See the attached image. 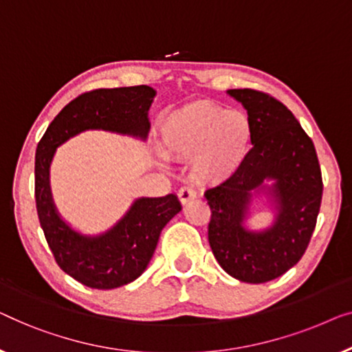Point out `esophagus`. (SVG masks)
I'll return each instance as SVG.
<instances>
[{
  "label": "esophagus",
  "mask_w": 352,
  "mask_h": 352,
  "mask_svg": "<svg viewBox=\"0 0 352 352\" xmlns=\"http://www.w3.org/2000/svg\"><path fill=\"white\" fill-rule=\"evenodd\" d=\"M196 191L191 186H183L178 190V199H180L182 204H188L190 201L196 199Z\"/></svg>",
  "instance_id": "esophagus-1"
}]
</instances>
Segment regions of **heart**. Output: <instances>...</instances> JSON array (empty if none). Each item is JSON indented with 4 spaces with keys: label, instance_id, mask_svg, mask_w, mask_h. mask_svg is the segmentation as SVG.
<instances>
[{
    "label": "heart",
    "instance_id": "b5f03b06",
    "mask_svg": "<svg viewBox=\"0 0 352 352\" xmlns=\"http://www.w3.org/2000/svg\"><path fill=\"white\" fill-rule=\"evenodd\" d=\"M170 155L195 157V174L223 180L241 169L252 146V122L245 113L201 100L172 113L162 124Z\"/></svg>",
    "mask_w": 352,
    "mask_h": 352
}]
</instances>
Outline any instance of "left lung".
<instances>
[{
	"label": "left lung",
	"mask_w": 352,
	"mask_h": 352,
	"mask_svg": "<svg viewBox=\"0 0 352 352\" xmlns=\"http://www.w3.org/2000/svg\"><path fill=\"white\" fill-rule=\"evenodd\" d=\"M252 122V150L241 169L206 191L209 244L228 274L249 284L273 280L308 249L322 201V174L314 143L289 108L255 89H230ZM266 177L276 182L275 225L263 233L241 226L251 191Z\"/></svg>",
	"instance_id": "left-lung-1"
}]
</instances>
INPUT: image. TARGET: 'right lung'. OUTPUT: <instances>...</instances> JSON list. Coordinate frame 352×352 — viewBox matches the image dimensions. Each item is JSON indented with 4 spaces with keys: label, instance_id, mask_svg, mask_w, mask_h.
Listing matches in <instances>:
<instances>
[{
    "label": "right lung",
    "instance_id": "add662e5",
    "mask_svg": "<svg viewBox=\"0 0 352 352\" xmlns=\"http://www.w3.org/2000/svg\"><path fill=\"white\" fill-rule=\"evenodd\" d=\"M155 94L150 86L84 92L54 118L36 146L34 201L39 225L60 270L91 289H116L135 280L150 263L162 228L182 210V204L175 195L140 197L105 234L81 236L57 215L49 190V166L56 148L86 129L145 138Z\"/></svg>",
    "mask_w": 352,
    "mask_h": 352
}]
</instances>
